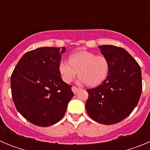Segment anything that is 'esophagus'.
Listing matches in <instances>:
<instances>
[{
  "label": "esophagus",
  "instance_id": "1",
  "mask_svg": "<svg viewBox=\"0 0 150 150\" xmlns=\"http://www.w3.org/2000/svg\"><path fill=\"white\" fill-rule=\"evenodd\" d=\"M80 89H81V88H77V87H76V86H73L72 87V91H73V92H74V94L77 93L78 91H79Z\"/></svg>",
  "mask_w": 150,
  "mask_h": 150
}]
</instances>
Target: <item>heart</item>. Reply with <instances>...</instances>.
Instances as JSON below:
<instances>
[{"mask_svg":"<svg viewBox=\"0 0 150 150\" xmlns=\"http://www.w3.org/2000/svg\"><path fill=\"white\" fill-rule=\"evenodd\" d=\"M58 69L62 79L66 83H71L78 72L79 83H86L88 86H95L107 78L110 63L104 55L81 50L71 54L69 61L60 60Z\"/></svg>","mask_w":150,"mask_h":150,"instance_id":"heart-1","label":"heart"}]
</instances>
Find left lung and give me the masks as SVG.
<instances>
[{
    "instance_id": "obj_1",
    "label": "left lung",
    "mask_w": 150,
    "mask_h": 150,
    "mask_svg": "<svg viewBox=\"0 0 150 150\" xmlns=\"http://www.w3.org/2000/svg\"><path fill=\"white\" fill-rule=\"evenodd\" d=\"M110 63L107 77L96 88L87 89L86 110L97 122L112 125L129 116L140 99L142 76L140 65L122 47L98 46Z\"/></svg>"
}]
</instances>
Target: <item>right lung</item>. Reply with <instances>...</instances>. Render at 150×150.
I'll return each instance as SVG.
<instances>
[{"instance_id":"right-lung-1","label":"right lung","mask_w":150,"mask_h":150,"mask_svg":"<svg viewBox=\"0 0 150 150\" xmlns=\"http://www.w3.org/2000/svg\"><path fill=\"white\" fill-rule=\"evenodd\" d=\"M65 47H40L26 52L11 75L12 98L17 110L32 124L50 126L62 120L74 96L58 65Z\"/></svg>"}]
</instances>
